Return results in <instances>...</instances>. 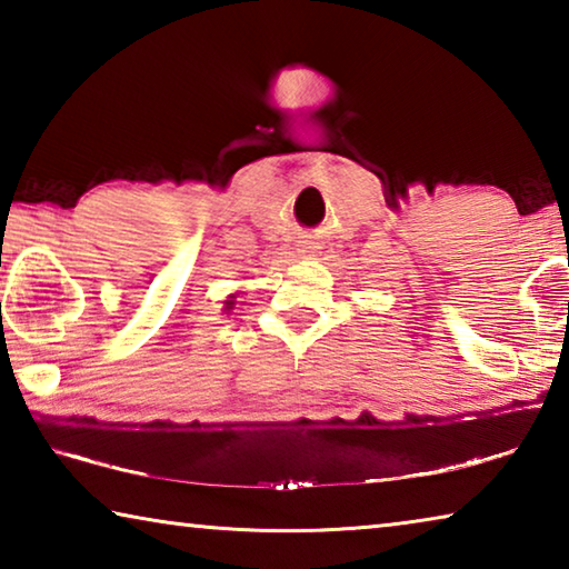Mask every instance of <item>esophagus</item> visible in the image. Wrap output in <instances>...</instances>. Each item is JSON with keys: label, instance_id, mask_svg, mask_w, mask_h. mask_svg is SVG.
<instances>
[{"label": "esophagus", "instance_id": "1", "mask_svg": "<svg viewBox=\"0 0 569 569\" xmlns=\"http://www.w3.org/2000/svg\"><path fill=\"white\" fill-rule=\"evenodd\" d=\"M301 253H311V246H306V248H301Z\"/></svg>", "mask_w": 569, "mask_h": 569}]
</instances>
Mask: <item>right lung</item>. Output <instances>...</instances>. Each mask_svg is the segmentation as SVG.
<instances>
[{
    "mask_svg": "<svg viewBox=\"0 0 569 569\" xmlns=\"http://www.w3.org/2000/svg\"><path fill=\"white\" fill-rule=\"evenodd\" d=\"M230 298H233V296H230ZM226 308L230 311V308H233V301H226Z\"/></svg>",
    "mask_w": 569,
    "mask_h": 569,
    "instance_id": "1",
    "label": "right lung"
}]
</instances>
